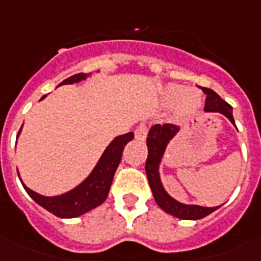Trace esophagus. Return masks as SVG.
Listing matches in <instances>:
<instances>
[{
    "mask_svg": "<svg viewBox=\"0 0 261 261\" xmlns=\"http://www.w3.org/2000/svg\"><path fill=\"white\" fill-rule=\"evenodd\" d=\"M134 135L135 139H138V141H145L147 135V127L145 126V124H139V126L135 128Z\"/></svg>",
    "mask_w": 261,
    "mask_h": 261,
    "instance_id": "esophagus-1",
    "label": "esophagus"
}]
</instances>
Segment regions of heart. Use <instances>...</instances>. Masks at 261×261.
Masks as SVG:
<instances>
[{
    "label": "heart",
    "mask_w": 261,
    "mask_h": 261,
    "mask_svg": "<svg viewBox=\"0 0 261 261\" xmlns=\"http://www.w3.org/2000/svg\"><path fill=\"white\" fill-rule=\"evenodd\" d=\"M165 98L169 104L180 102V111L181 112H191L196 110L200 106V100L196 93L188 92L186 88L178 85H171L165 90Z\"/></svg>",
    "instance_id": "b5f03b06"
}]
</instances>
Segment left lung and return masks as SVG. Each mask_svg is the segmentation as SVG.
Segmentation results:
<instances>
[{
    "mask_svg": "<svg viewBox=\"0 0 261 261\" xmlns=\"http://www.w3.org/2000/svg\"><path fill=\"white\" fill-rule=\"evenodd\" d=\"M202 90L207 94L206 97V106L204 111L207 112H219V114L225 115L233 124H234V119L231 115V106L227 104L225 100L219 97L218 94L215 93L214 90L208 89V88H202ZM180 127L171 123H165V124H154L149 130L147 134L146 145H147V160L145 164V169H146L147 180H149V186L151 188L153 196H154L155 203L163 208L165 213L177 217L181 219H200L211 214L218 207H202V206H188V204H181V203L176 202L172 199L169 195L165 192L163 184L160 181L159 174V165L161 161V157L164 154V150L167 147L168 142L173 138L174 135L178 133Z\"/></svg>",
    "mask_w": 261,
    "mask_h": 261,
    "instance_id": "left-lung-1",
    "label": "left lung"
}]
</instances>
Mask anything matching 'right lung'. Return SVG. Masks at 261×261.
<instances>
[{"label": "right lung", "mask_w": 261, "mask_h": 261, "mask_svg": "<svg viewBox=\"0 0 261 261\" xmlns=\"http://www.w3.org/2000/svg\"><path fill=\"white\" fill-rule=\"evenodd\" d=\"M87 77L88 74H85V73H79V74H74L66 79L59 85L80 83L81 80H85ZM43 98H44V96L42 97V100ZM20 131H21V128H20ZM20 131H18V134H20ZM133 138H134L133 133H127V134L115 138L110 143V146L107 147L106 151L102 153L101 159L98 160L97 165L94 167L93 172L89 174V177L84 182H81L77 188L71 190L70 192H66L61 196L47 198V196L36 194L24 184H22V187L35 202L59 218H74V217L85 214L94 207L100 206L107 199L116 168L122 160L123 149L127 145V142H130Z\"/></svg>", "instance_id": "1"}]
</instances>
